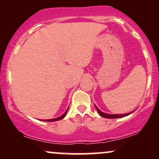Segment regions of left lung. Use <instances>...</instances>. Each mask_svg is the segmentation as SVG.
<instances>
[{"label":"left lung","instance_id":"8db88e82","mask_svg":"<svg viewBox=\"0 0 159 159\" xmlns=\"http://www.w3.org/2000/svg\"><path fill=\"white\" fill-rule=\"evenodd\" d=\"M95 107H96V110H97L98 114H99L100 116H103V117H105V118H107V119H115V118L123 117V116H128V115H129L132 113V112H130V113H129V114H105V113L102 112V111L96 106V105H95Z\"/></svg>","mask_w":159,"mask_h":159}]
</instances>
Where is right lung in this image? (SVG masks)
<instances>
[{
	"label": "right lung",
	"mask_w": 159,
	"mask_h": 159,
	"mask_svg": "<svg viewBox=\"0 0 159 159\" xmlns=\"http://www.w3.org/2000/svg\"><path fill=\"white\" fill-rule=\"evenodd\" d=\"M67 111H68V109H67L66 111L63 114L62 116H60V117H57V118H54V119H51V120H44L43 121H47V122H54V121H57V120H62L63 118H64V116H66V114L67 113Z\"/></svg>",
	"instance_id": "obj_1"
}]
</instances>
